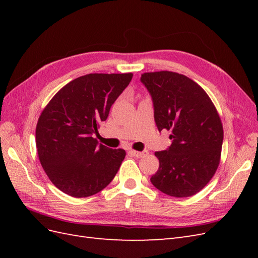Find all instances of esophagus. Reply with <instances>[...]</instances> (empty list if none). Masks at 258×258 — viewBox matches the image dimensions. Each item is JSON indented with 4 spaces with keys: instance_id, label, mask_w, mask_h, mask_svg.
<instances>
[{
    "instance_id": "1",
    "label": "esophagus",
    "mask_w": 258,
    "mask_h": 258,
    "mask_svg": "<svg viewBox=\"0 0 258 258\" xmlns=\"http://www.w3.org/2000/svg\"><path fill=\"white\" fill-rule=\"evenodd\" d=\"M130 153L135 156V157H137V158H142V157H144L145 155H147L148 154V152L147 151H143V152H139V151H135V150H131L130 151Z\"/></svg>"
}]
</instances>
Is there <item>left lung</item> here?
Listing matches in <instances>:
<instances>
[{"label": "left lung", "mask_w": 258, "mask_h": 258, "mask_svg": "<svg viewBox=\"0 0 258 258\" xmlns=\"http://www.w3.org/2000/svg\"><path fill=\"white\" fill-rule=\"evenodd\" d=\"M141 82L154 102L159 131H171L172 144L156 152L159 169L151 182L163 194L190 197L211 181L221 161L224 130L221 117L208 93L183 74L147 72Z\"/></svg>", "instance_id": "1"}]
</instances>
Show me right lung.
Returning a JSON list of instances; mask_svg holds the SVG:
<instances>
[{
  "label": "right lung",
  "instance_id": "1",
  "mask_svg": "<svg viewBox=\"0 0 258 258\" xmlns=\"http://www.w3.org/2000/svg\"><path fill=\"white\" fill-rule=\"evenodd\" d=\"M132 76L91 73L77 77L42 111L35 130L38 159L61 191L85 198L112 182L126 152L98 144L93 136Z\"/></svg>",
  "mask_w": 258,
  "mask_h": 258
}]
</instances>
